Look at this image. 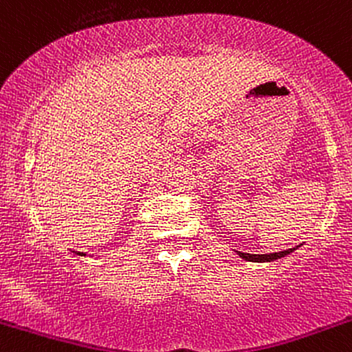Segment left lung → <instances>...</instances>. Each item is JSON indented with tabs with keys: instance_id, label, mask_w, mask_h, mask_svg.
I'll list each match as a JSON object with an SVG mask.
<instances>
[{
	"instance_id": "8db88e82",
	"label": "left lung",
	"mask_w": 352,
	"mask_h": 352,
	"mask_svg": "<svg viewBox=\"0 0 352 352\" xmlns=\"http://www.w3.org/2000/svg\"><path fill=\"white\" fill-rule=\"evenodd\" d=\"M294 249H287V250H283V252H274V254H245V252H239L237 254L241 256L242 258H245V261H250V262H270V261H276V258H280L284 256H287V254L294 252Z\"/></svg>"
}]
</instances>
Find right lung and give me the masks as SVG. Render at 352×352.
Listing matches in <instances>:
<instances>
[{
    "mask_svg": "<svg viewBox=\"0 0 352 352\" xmlns=\"http://www.w3.org/2000/svg\"><path fill=\"white\" fill-rule=\"evenodd\" d=\"M73 252H75V250H73ZM75 254H78V256H87V254H83V252H75Z\"/></svg>",
    "mask_w": 352,
    "mask_h": 352,
    "instance_id": "obj_1",
    "label": "right lung"
}]
</instances>
